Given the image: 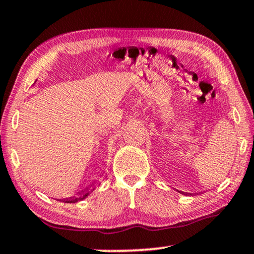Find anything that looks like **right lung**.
<instances>
[{"instance_id": "obj_1", "label": "right lung", "mask_w": 254, "mask_h": 254, "mask_svg": "<svg viewBox=\"0 0 254 254\" xmlns=\"http://www.w3.org/2000/svg\"><path fill=\"white\" fill-rule=\"evenodd\" d=\"M90 189H86V190H84L82 192V195L79 198H69V199H66L65 200V203H76V201H78V200H82V199H84V198H86L89 195V193H90Z\"/></svg>"}]
</instances>
